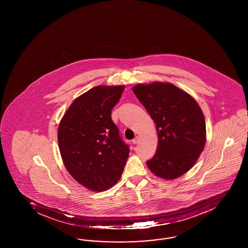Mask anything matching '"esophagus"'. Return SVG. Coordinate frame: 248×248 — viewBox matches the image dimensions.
Segmentation results:
<instances>
[{"label": "esophagus", "mask_w": 248, "mask_h": 248, "mask_svg": "<svg viewBox=\"0 0 248 248\" xmlns=\"http://www.w3.org/2000/svg\"><path fill=\"white\" fill-rule=\"evenodd\" d=\"M132 142H133L134 144H136V143H139V137H138V136H136V137H135V138L133 139V141H132Z\"/></svg>", "instance_id": "esophagus-1"}]
</instances>
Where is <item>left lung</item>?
Instances as JSON below:
<instances>
[{
	"label": "left lung",
	"instance_id": "8db88e82",
	"mask_svg": "<svg viewBox=\"0 0 248 248\" xmlns=\"http://www.w3.org/2000/svg\"><path fill=\"white\" fill-rule=\"evenodd\" d=\"M133 91L156 124L157 150L146 162L148 168L163 179L179 177L194 166L205 145V120L200 106L170 83H140Z\"/></svg>",
	"mask_w": 248,
	"mask_h": 248
}]
</instances>
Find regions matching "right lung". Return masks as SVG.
<instances>
[{"mask_svg":"<svg viewBox=\"0 0 248 248\" xmlns=\"http://www.w3.org/2000/svg\"><path fill=\"white\" fill-rule=\"evenodd\" d=\"M124 85H98L76 98L62 118L58 144L63 165L84 187L102 192L120 179L129 156L111 113Z\"/></svg>","mask_w":248,"mask_h":248,"instance_id":"add662e5","label":"right lung"}]
</instances>
